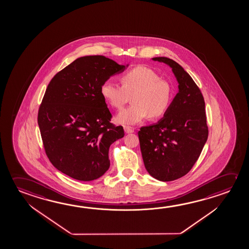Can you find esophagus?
Returning a JSON list of instances; mask_svg holds the SVG:
<instances>
[{
	"label": "esophagus",
	"mask_w": 249,
	"mask_h": 249,
	"mask_svg": "<svg viewBox=\"0 0 249 249\" xmlns=\"http://www.w3.org/2000/svg\"><path fill=\"white\" fill-rule=\"evenodd\" d=\"M124 131L126 132V134H129V133H134V129H133L131 126H124Z\"/></svg>",
	"instance_id": "34e87169"
}]
</instances>
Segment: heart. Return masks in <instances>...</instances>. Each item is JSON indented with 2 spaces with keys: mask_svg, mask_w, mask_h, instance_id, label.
Listing matches in <instances>:
<instances>
[{
  "mask_svg": "<svg viewBox=\"0 0 249 249\" xmlns=\"http://www.w3.org/2000/svg\"><path fill=\"white\" fill-rule=\"evenodd\" d=\"M120 81L122 86L107 80L101 87L102 97L115 109H122L132 99L133 104L117 114V123L135 125L148 116L157 119L167 113L174 96L173 88L155 70L138 66L123 73Z\"/></svg>",
  "mask_w": 249,
  "mask_h": 249,
  "instance_id": "b5f03b06",
  "label": "heart"
}]
</instances>
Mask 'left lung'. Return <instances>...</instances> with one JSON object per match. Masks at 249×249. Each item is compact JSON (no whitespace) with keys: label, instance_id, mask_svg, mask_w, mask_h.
<instances>
[{"label":"left lung","instance_id":"8db88e82","mask_svg":"<svg viewBox=\"0 0 249 249\" xmlns=\"http://www.w3.org/2000/svg\"><path fill=\"white\" fill-rule=\"evenodd\" d=\"M153 60L171 67L179 92L159 123L141 127L139 141L149 175L171 181L191 170L208 140L205 102L199 87L176 61L167 57Z\"/></svg>","mask_w":249,"mask_h":249}]
</instances>
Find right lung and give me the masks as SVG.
Instances as JSON below:
<instances>
[{
    "label": "right lung",
    "instance_id": "right-lung-1",
    "mask_svg": "<svg viewBox=\"0 0 249 249\" xmlns=\"http://www.w3.org/2000/svg\"><path fill=\"white\" fill-rule=\"evenodd\" d=\"M124 70L103 55L83 56L48 85L37 118L43 147L53 167L73 179L94 180L109 168V147L124 130L110 123L101 87Z\"/></svg>",
    "mask_w": 249,
    "mask_h": 249
}]
</instances>
